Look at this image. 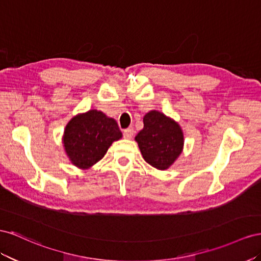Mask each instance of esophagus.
Listing matches in <instances>:
<instances>
[{
  "mask_svg": "<svg viewBox=\"0 0 261 261\" xmlns=\"http://www.w3.org/2000/svg\"><path fill=\"white\" fill-rule=\"evenodd\" d=\"M133 135H135V130H133L132 126H130V128L123 130V137L125 139H131L133 137Z\"/></svg>",
  "mask_w": 261,
  "mask_h": 261,
  "instance_id": "obj_1",
  "label": "esophagus"
}]
</instances>
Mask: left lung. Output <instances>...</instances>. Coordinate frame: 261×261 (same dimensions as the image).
<instances>
[{
    "label": "left lung",
    "mask_w": 261,
    "mask_h": 261,
    "mask_svg": "<svg viewBox=\"0 0 261 261\" xmlns=\"http://www.w3.org/2000/svg\"><path fill=\"white\" fill-rule=\"evenodd\" d=\"M143 123V129L136 137L141 154L151 166L165 170L182 152L184 133L180 125L156 110L144 116Z\"/></svg>",
    "instance_id": "left-lung-1"
}]
</instances>
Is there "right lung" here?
I'll list each match as a JSON object with an SVG mask.
<instances>
[{
	"instance_id": "obj_1",
	"label": "right lung",
	"mask_w": 261,
	"mask_h": 261,
	"mask_svg": "<svg viewBox=\"0 0 261 261\" xmlns=\"http://www.w3.org/2000/svg\"><path fill=\"white\" fill-rule=\"evenodd\" d=\"M121 138L115 119L93 109L71 119L64 129L62 142L73 165L87 169L100 161L113 142Z\"/></svg>"
}]
</instances>
